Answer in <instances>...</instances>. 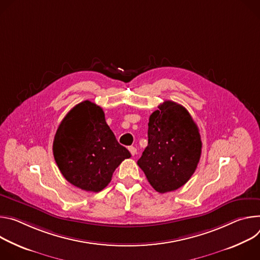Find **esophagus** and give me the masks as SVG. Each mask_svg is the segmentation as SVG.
<instances>
[{"label":"esophagus","mask_w":260,"mask_h":260,"mask_svg":"<svg viewBox=\"0 0 260 260\" xmlns=\"http://www.w3.org/2000/svg\"><path fill=\"white\" fill-rule=\"evenodd\" d=\"M128 150H129V152L131 153V155H132V156L136 155V153H137V150H136V148H134V147H129V148H128Z\"/></svg>","instance_id":"1"}]
</instances>
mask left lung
<instances>
[{
	"label": "left lung",
	"mask_w": 260,
	"mask_h": 260,
	"mask_svg": "<svg viewBox=\"0 0 260 260\" xmlns=\"http://www.w3.org/2000/svg\"><path fill=\"white\" fill-rule=\"evenodd\" d=\"M149 120L148 147L137 161L152 187L159 193L185 185L201 155L200 134L188 110L174 101H164Z\"/></svg>",
	"instance_id": "8db88e82"
}]
</instances>
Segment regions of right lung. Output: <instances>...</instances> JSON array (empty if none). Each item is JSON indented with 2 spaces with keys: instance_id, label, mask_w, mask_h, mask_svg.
Here are the masks:
<instances>
[{
  "instance_id": "1",
  "label": "right lung",
  "mask_w": 260,
  "mask_h": 260,
  "mask_svg": "<svg viewBox=\"0 0 260 260\" xmlns=\"http://www.w3.org/2000/svg\"><path fill=\"white\" fill-rule=\"evenodd\" d=\"M52 152L63 177L88 192H100L113 171L131 157L106 124L103 109L85 100L75 105L57 128Z\"/></svg>"
}]
</instances>
